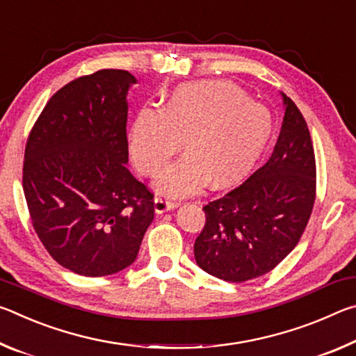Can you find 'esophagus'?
Returning <instances> with one entry per match:
<instances>
[{
	"label": "esophagus",
	"instance_id": "1",
	"mask_svg": "<svg viewBox=\"0 0 356 356\" xmlns=\"http://www.w3.org/2000/svg\"><path fill=\"white\" fill-rule=\"evenodd\" d=\"M154 207H155L156 213H163V212H168V210L179 207V202L168 200V197H155Z\"/></svg>",
	"mask_w": 356,
	"mask_h": 356
}]
</instances>
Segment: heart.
Wrapping results in <instances>:
<instances>
[{"mask_svg": "<svg viewBox=\"0 0 356 356\" xmlns=\"http://www.w3.org/2000/svg\"><path fill=\"white\" fill-rule=\"evenodd\" d=\"M272 135L267 108L231 83L179 86L161 110L143 108L130 130V155L138 171L154 177L184 143L186 156L161 174L156 188L170 196L225 188L242 180Z\"/></svg>", "mask_w": 356, "mask_h": 356, "instance_id": "b5f03b06", "label": "heart"}]
</instances>
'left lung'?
Returning a JSON list of instances; mask_svg holds the SVG:
<instances>
[{
	"label": "left lung",
	"instance_id": "left-lung-1",
	"mask_svg": "<svg viewBox=\"0 0 356 356\" xmlns=\"http://www.w3.org/2000/svg\"><path fill=\"white\" fill-rule=\"evenodd\" d=\"M267 163L204 206L196 264L216 278L243 282L272 272L308 226L316 201V155L308 124L293 102Z\"/></svg>",
	"mask_w": 356,
	"mask_h": 356
}]
</instances>
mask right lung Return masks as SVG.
<instances>
[{
  "label": "right lung",
  "instance_id": "add662e5",
  "mask_svg": "<svg viewBox=\"0 0 356 356\" xmlns=\"http://www.w3.org/2000/svg\"><path fill=\"white\" fill-rule=\"evenodd\" d=\"M135 83L118 69L75 78L29 131L23 191L33 227L48 254L76 275L129 267L154 220V193L125 165V95Z\"/></svg>",
  "mask_w": 356,
  "mask_h": 356
}]
</instances>
